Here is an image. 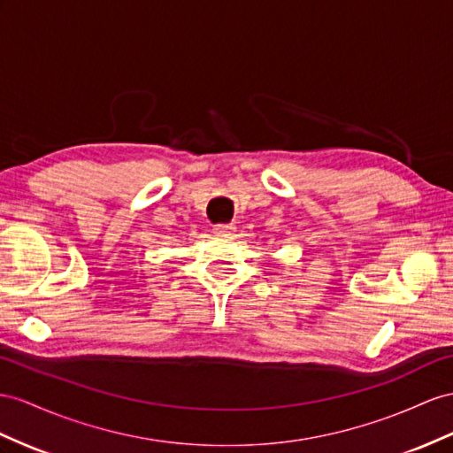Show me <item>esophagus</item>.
<instances>
[{
	"mask_svg": "<svg viewBox=\"0 0 453 453\" xmlns=\"http://www.w3.org/2000/svg\"><path fill=\"white\" fill-rule=\"evenodd\" d=\"M212 229H214V234H229V231L235 229V227L231 224H216Z\"/></svg>",
	"mask_w": 453,
	"mask_h": 453,
	"instance_id": "obj_1",
	"label": "esophagus"
}]
</instances>
